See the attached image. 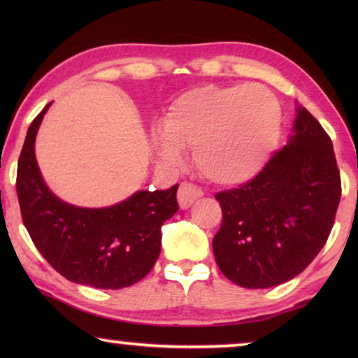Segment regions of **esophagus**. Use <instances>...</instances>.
<instances>
[{"instance_id": "34e87169", "label": "esophagus", "mask_w": 358, "mask_h": 358, "mask_svg": "<svg viewBox=\"0 0 358 358\" xmlns=\"http://www.w3.org/2000/svg\"><path fill=\"white\" fill-rule=\"evenodd\" d=\"M203 196V192L201 187L194 186L191 183H181L178 187V194H177V199H178V203H180V208H189L191 205L197 201V199H201Z\"/></svg>"}]
</instances>
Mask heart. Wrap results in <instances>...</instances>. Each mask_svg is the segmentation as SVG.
I'll list each match as a JSON object with an SVG mask.
<instances>
[{"instance_id":"1","label":"heart","mask_w":358,"mask_h":358,"mask_svg":"<svg viewBox=\"0 0 358 358\" xmlns=\"http://www.w3.org/2000/svg\"><path fill=\"white\" fill-rule=\"evenodd\" d=\"M281 131L282 107L268 88L205 85L172 102L153 142L169 164L181 161V148H192L194 164L205 178L235 186L262 172Z\"/></svg>"}]
</instances>
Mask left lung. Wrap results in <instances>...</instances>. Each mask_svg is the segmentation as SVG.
Masks as SVG:
<instances>
[{
	"mask_svg": "<svg viewBox=\"0 0 358 358\" xmlns=\"http://www.w3.org/2000/svg\"><path fill=\"white\" fill-rule=\"evenodd\" d=\"M292 134L256 178L216 194L222 224L213 254L224 276L246 289L292 280L322 250L341 180L330 137L296 102Z\"/></svg>",
	"mask_w": 358,
	"mask_h": 358,
	"instance_id": "8db88e82",
	"label": "left lung"
}]
</instances>
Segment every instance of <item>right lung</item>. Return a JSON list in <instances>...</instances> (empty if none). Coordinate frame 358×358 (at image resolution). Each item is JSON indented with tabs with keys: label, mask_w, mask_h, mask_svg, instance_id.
Returning <instances> with one entry per match:
<instances>
[{
	"label": "right lung",
	"mask_w": 358,
	"mask_h": 358,
	"mask_svg": "<svg viewBox=\"0 0 358 358\" xmlns=\"http://www.w3.org/2000/svg\"><path fill=\"white\" fill-rule=\"evenodd\" d=\"M50 104L28 128L17 169V196L33 243L59 275L94 289L129 287L161 252V227L177 213L178 185L142 189L110 207L87 208L55 196L36 159V136Z\"/></svg>",
	"instance_id": "1"
}]
</instances>
